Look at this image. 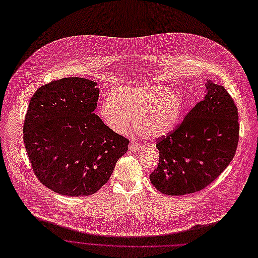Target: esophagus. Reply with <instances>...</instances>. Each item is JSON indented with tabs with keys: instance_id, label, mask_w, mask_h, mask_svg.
<instances>
[{
	"instance_id": "1",
	"label": "esophagus",
	"mask_w": 258,
	"mask_h": 258,
	"mask_svg": "<svg viewBox=\"0 0 258 258\" xmlns=\"http://www.w3.org/2000/svg\"><path fill=\"white\" fill-rule=\"evenodd\" d=\"M128 148H130L131 151H139V150H141L143 148V146L138 144V143H131Z\"/></svg>"
}]
</instances>
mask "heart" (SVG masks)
Here are the masks:
<instances>
[{"label": "heart", "instance_id": "b5f03b06", "mask_svg": "<svg viewBox=\"0 0 258 258\" xmlns=\"http://www.w3.org/2000/svg\"><path fill=\"white\" fill-rule=\"evenodd\" d=\"M104 123L115 134L124 135L131 124L149 138L169 134L177 125L182 111L181 97L166 85L144 83L121 86L101 105Z\"/></svg>", "mask_w": 258, "mask_h": 258}]
</instances>
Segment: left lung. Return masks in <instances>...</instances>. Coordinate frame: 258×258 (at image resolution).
<instances>
[{
  "mask_svg": "<svg viewBox=\"0 0 258 258\" xmlns=\"http://www.w3.org/2000/svg\"><path fill=\"white\" fill-rule=\"evenodd\" d=\"M207 93L167 137L157 139V168L150 181L161 194L184 196L212 183L235 156L240 124L227 90L207 81Z\"/></svg>",
  "mask_w": 258,
  "mask_h": 258,
  "instance_id": "obj_1",
  "label": "left lung"
}]
</instances>
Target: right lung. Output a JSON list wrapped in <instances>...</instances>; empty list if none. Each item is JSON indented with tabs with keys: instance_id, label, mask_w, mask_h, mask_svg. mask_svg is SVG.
I'll return each mask as SVG.
<instances>
[{
	"instance_id": "right-lung-1",
	"label": "right lung",
	"mask_w": 258,
	"mask_h": 258,
	"mask_svg": "<svg viewBox=\"0 0 258 258\" xmlns=\"http://www.w3.org/2000/svg\"><path fill=\"white\" fill-rule=\"evenodd\" d=\"M97 83L69 77L34 93L23 124V141L33 171L52 191L86 197L108 182L130 141L95 114Z\"/></svg>"
}]
</instances>
